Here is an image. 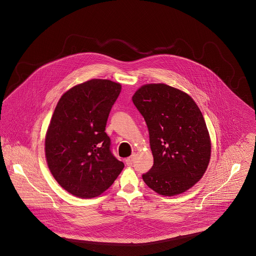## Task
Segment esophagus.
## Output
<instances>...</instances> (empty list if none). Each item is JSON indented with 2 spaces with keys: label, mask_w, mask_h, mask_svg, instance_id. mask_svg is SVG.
I'll return each mask as SVG.
<instances>
[{
  "label": "esophagus",
  "mask_w": 256,
  "mask_h": 256,
  "mask_svg": "<svg viewBox=\"0 0 256 256\" xmlns=\"http://www.w3.org/2000/svg\"><path fill=\"white\" fill-rule=\"evenodd\" d=\"M134 156H130V158H126V164L128 165V166H132V162H134Z\"/></svg>",
  "instance_id": "34e87169"
}]
</instances>
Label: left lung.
Masks as SVG:
<instances>
[{"label":"left lung","instance_id":"obj_1","mask_svg":"<svg viewBox=\"0 0 256 256\" xmlns=\"http://www.w3.org/2000/svg\"><path fill=\"white\" fill-rule=\"evenodd\" d=\"M148 128L154 156L143 180L161 196L180 195L200 182L211 158V139L195 100L165 84H148L132 96Z\"/></svg>","mask_w":256,"mask_h":256}]
</instances>
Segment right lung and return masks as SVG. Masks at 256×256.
<instances>
[{
	"instance_id": "obj_1",
	"label": "right lung",
	"mask_w": 256,
	"mask_h": 256,
	"mask_svg": "<svg viewBox=\"0 0 256 256\" xmlns=\"http://www.w3.org/2000/svg\"><path fill=\"white\" fill-rule=\"evenodd\" d=\"M122 86L92 78L61 96L45 136L50 172L70 194L91 198L102 194L124 165L110 152L106 126Z\"/></svg>"
}]
</instances>
